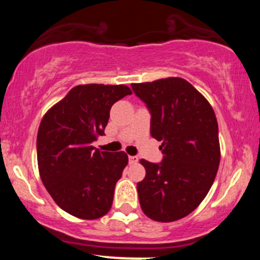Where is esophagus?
I'll list each match as a JSON object with an SVG mask.
<instances>
[{
    "mask_svg": "<svg viewBox=\"0 0 260 260\" xmlns=\"http://www.w3.org/2000/svg\"><path fill=\"white\" fill-rule=\"evenodd\" d=\"M128 160H129L131 164H137L138 162V156H136V155H131V156H128Z\"/></svg>",
    "mask_w": 260,
    "mask_h": 260,
    "instance_id": "esophagus-1",
    "label": "esophagus"
}]
</instances>
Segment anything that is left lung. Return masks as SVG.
<instances>
[{"label":"left lung","instance_id":"obj_1","mask_svg":"<svg viewBox=\"0 0 260 260\" xmlns=\"http://www.w3.org/2000/svg\"><path fill=\"white\" fill-rule=\"evenodd\" d=\"M150 112V134L161 162L140 160L147 175L138 182L139 203L155 221L171 222L192 213L213 186L220 164L219 127L213 107L182 78L131 84Z\"/></svg>","mask_w":260,"mask_h":260}]
</instances>
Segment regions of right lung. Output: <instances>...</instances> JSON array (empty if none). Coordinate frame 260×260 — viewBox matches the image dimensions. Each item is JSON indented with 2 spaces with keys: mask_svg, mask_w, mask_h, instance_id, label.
<instances>
[{
  "mask_svg": "<svg viewBox=\"0 0 260 260\" xmlns=\"http://www.w3.org/2000/svg\"><path fill=\"white\" fill-rule=\"evenodd\" d=\"M131 94L126 85H77L41 120L37 138L41 181L71 215L94 220L111 209L128 156L100 151L92 142L105 136L111 106Z\"/></svg>",
  "mask_w": 260,
  "mask_h": 260,
  "instance_id": "1",
  "label": "right lung"
}]
</instances>
